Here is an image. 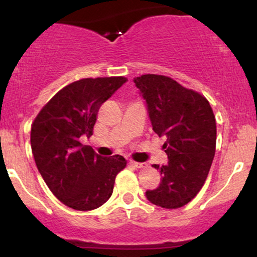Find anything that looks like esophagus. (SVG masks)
Masks as SVG:
<instances>
[{
  "mask_svg": "<svg viewBox=\"0 0 257 257\" xmlns=\"http://www.w3.org/2000/svg\"><path fill=\"white\" fill-rule=\"evenodd\" d=\"M129 163H131L132 166L135 168H143L144 167V163H139V162H135V161H131Z\"/></svg>",
  "mask_w": 257,
  "mask_h": 257,
  "instance_id": "1",
  "label": "esophagus"
}]
</instances>
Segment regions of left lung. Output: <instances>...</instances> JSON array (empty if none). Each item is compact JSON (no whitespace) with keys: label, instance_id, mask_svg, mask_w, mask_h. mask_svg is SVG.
<instances>
[{"label":"left lung","instance_id":"1","mask_svg":"<svg viewBox=\"0 0 257 257\" xmlns=\"http://www.w3.org/2000/svg\"><path fill=\"white\" fill-rule=\"evenodd\" d=\"M134 83L145 100L152 129L166 135V166L155 164L161 184L146 191L158 206L176 209L191 202L204 185L216 146V122L204 96L170 77L143 75Z\"/></svg>","mask_w":257,"mask_h":257}]
</instances>
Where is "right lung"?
I'll return each mask as SVG.
<instances>
[{"mask_svg":"<svg viewBox=\"0 0 257 257\" xmlns=\"http://www.w3.org/2000/svg\"><path fill=\"white\" fill-rule=\"evenodd\" d=\"M128 81L84 78L66 85L47 102L31 126V150L38 172L57 198L75 210H93L108 200L122 156L102 157L82 138L93 135L98 112Z\"/></svg>","mask_w":257,"mask_h":257,"instance_id":"1","label":"right lung"}]
</instances>
